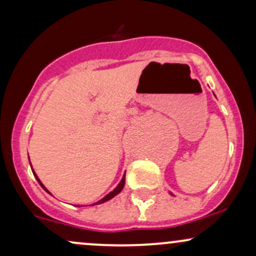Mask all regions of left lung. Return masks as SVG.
<instances>
[{"instance_id": "1", "label": "left lung", "mask_w": 256, "mask_h": 256, "mask_svg": "<svg viewBox=\"0 0 256 256\" xmlns=\"http://www.w3.org/2000/svg\"><path fill=\"white\" fill-rule=\"evenodd\" d=\"M171 195H172V192H171Z\"/></svg>"}]
</instances>
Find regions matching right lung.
Returning a JSON list of instances; mask_svg holds the SVG:
<instances>
[{
  "label": "right lung",
  "instance_id": "right-lung-1",
  "mask_svg": "<svg viewBox=\"0 0 256 256\" xmlns=\"http://www.w3.org/2000/svg\"><path fill=\"white\" fill-rule=\"evenodd\" d=\"M31 168H32V166H31ZM32 172H34V177H36V179H37V182H38V183H40V186H42V188H43V189H44V190H46V192H48V194H50V192H49V190H48V189H46V186H44V185H43V183H42V182H40V178H38V177H37V174H36V173H34V170H32ZM124 185H125V174H124V177H122V182H120V183L118 184V186H116V189H114V190H113V192H110V194H107V195H106L104 198H102V200H100V201H98V202H96V204H104V202H107V201H110V198H114V196H116V195H118V194H119L120 192H122V189H124ZM50 195H52V194H50ZM94 204H92V206H94Z\"/></svg>",
  "mask_w": 256,
  "mask_h": 256
}]
</instances>
